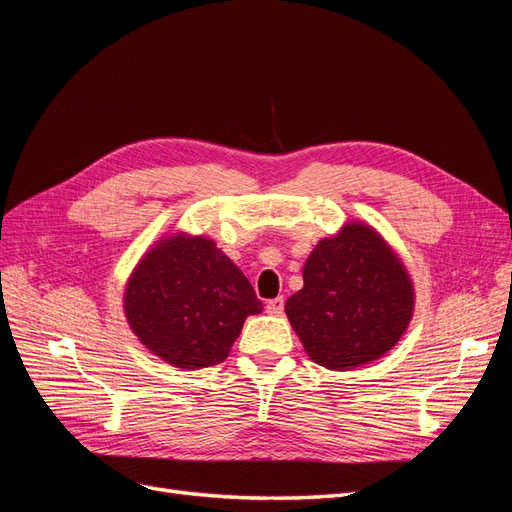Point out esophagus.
<instances>
[{"mask_svg":"<svg viewBox=\"0 0 512 512\" xmlns=\"http://www.w3.org/2000/svg\"><path fill=\"white\" fill-rule=\"evenodd\" d=\"M265 309H267V312H269L271 316H280V314H284V297H277V299L267 301Z\"/></svg>","mask_w":512,"mask_h":512,"instance_id":"esophagus-1","label":"esophagus"}]
</instances>
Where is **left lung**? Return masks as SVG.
Masks as SVG:
<instances>
[{"instance_id":"1","label":"left lung","mask_w":512,"mask_h":512,"mask_svg":"<svg viewBox=\"0 0 512 512\" xmlns=\"http://www.w3.org/2000/svg\"><path fill=\"white\" fill-rule=\"evenodd\" d=\"M412 305L410 277L391 247L371 228L348 224L309 254L286 314L314 363L344 371L391 350Z\"/></svg>"}]
</instances>
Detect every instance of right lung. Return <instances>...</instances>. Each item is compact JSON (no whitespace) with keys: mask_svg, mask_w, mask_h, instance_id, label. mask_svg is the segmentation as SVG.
<instances>
[{"mask_svg":"<svg viewBox=\"0 0 512 512\" xmlns=\"http://www.w3.org/2000/svg\"><path fill=\"white\" fill-rule=\"evenodd\" d=\"M260 309L247 277L203 237L160 243L141 260L126 290L132 331L181 369L222 363L243 320Z\"/></svg>","mask_w":512,"mask_h":512,"instance_id":"right-lung-1","label":"right lung"}]
</instances>
